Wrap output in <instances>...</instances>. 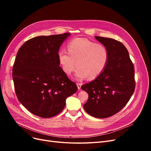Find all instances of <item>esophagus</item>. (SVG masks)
I'll list each match as a JSON object with an SVG mask.
<instances>
[{
	"label": "esophagus",
	"mask_w": 151,
	"mask_h": 151,
	"mask_svg": "<svg viewBox=\"0 0 151 151\" xmlns=\"http://www.w3.org/2000/svg\"><path fill=\"white\" fill-rule=\"evenodd\" d=\"M77 88H78V89H80L81 88L82 84L81 83H77Z\"/></svg>",
	"instance_id": "obj_1"
}]
</instances>
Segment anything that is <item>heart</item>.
Masks as SVG:
<instances>
[{
	"label": "heart",
	"instance_id": "1",
	"mask_svg": "<svg viewBox=\"0 0 151 151\" xmlns=\"http://www.w3.org/2000/svg\"><path fill=\"white\" fill-rule=\"evenodd\" d=\"M68 52L60 49L58 60L63 72L70 76L77 66L75 78L82 81L95 79L106 67L109 55L106 48L86 38H76L68 44Z\"/></svg>",
	"mask_w": 151,
	"mask_h": 151
}]
</instances>
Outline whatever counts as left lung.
I'll use <instances>...</instances> for the list:
<instances>
[{
    "mask_svg": "<svg viewBox=\"0 0 151 151\" xmlns=\"http://www.w3.org/2000/svg\"><path fill=\"white\" fill-rule=\"evenodd\" d=\"M108 52L104 70L89 83L81 86L88 93L85 111L95 118H105L120 111L135 89L134 67L129 52L121 42L112 38L95 36Z\"/></svg>",
    "mask_w": 151,
    "mask_h": 151,
    "instance_id": "8db88e82",
    "label": "left lung"
}]
</instances>
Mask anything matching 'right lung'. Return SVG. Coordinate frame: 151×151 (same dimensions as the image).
I'll return each mask as SVG.
<instances>
[{"instance_id":"1","label":"right lung","mask_w":151,"mask_h":151,"mask_svg":"<svg viewBox=\"0 0 151 151\" xmlns=\"http://www.w3.org/2000/svg\"><path fill=\"white\" fill-rule=\"evenodd\" d=\"M70 33L39 36L18 50L12 79L19 102L34 115L53 117L65 106L66 99L77 87L60 67L58 52Z\"/></svg>"}]
</instances>
